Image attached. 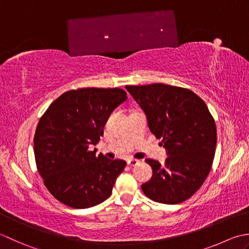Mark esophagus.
I'll list each match as a JSON object with an SVG mask.
<instances>
[{
	"mask_svg": "<svg viewBox=\"0 0 249 249\" xmlns=\"http://www.w3.org/2000/svg\"><path fill=\"white\" fill-rule=\"evenodd\" d=\"M140 160H138V159H133V158H130V159H128V164L130 165V166H135V165H138L139 163H140Z\"/></svg>",
	"mask_w": 249,
	"mask_h": 249,
	"instance_id": "obj_1",
	"label": "esophagus"
}]
</instances>
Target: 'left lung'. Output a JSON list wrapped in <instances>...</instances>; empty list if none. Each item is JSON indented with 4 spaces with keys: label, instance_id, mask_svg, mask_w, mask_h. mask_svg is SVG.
Returning <instances> with one entry per match:
<instances>
[{
    "label": "left lung",
    "instance_id": "1",
    "mask_svg": "<svg viewBox=\"0 0 249 249\" xmlns=\"http://www.w3.org/2000/svg\"><path fill=\"white\" fill-rule=\"evenodd\" d=\"M144 110L149 130L162 140L167 158L153 159L151 178L142 185L150 200L178 204L199 190L215 157V120L200 96L189 89L164 84L125 86Z\"/></svg>",
    "mask_w": 249,
    "mask_h": 249
}]
</instances>
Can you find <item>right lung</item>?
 <instances>
[{"mask_svg":"<svg viewBox=\"0 0 249 249\" xmlns=\"http://www.w3.org/2000/svg\"><path fill=\"white\" fill-rule=\"evenodd\" d=\"M119 88L70 90L40 117L34 156L44 184L55 199L73 209H88L110 196L125 161L110 160L90 147L99 143L109 115L124 103Z\"/></svg>","mask_w":249,"mask_h":249,"instance_id":"add662e5","label":"right lung"}]
</instances>
